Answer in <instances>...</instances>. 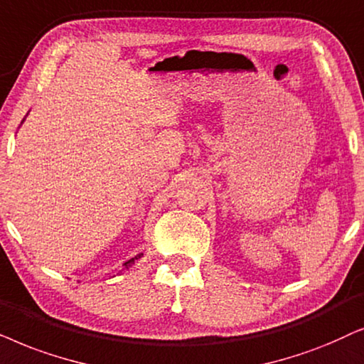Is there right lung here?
Wrapping results in <instances>:
<instances>
[{"mask_svg": "<svg viewBox=\"0 0 364 364\" xmlns=\"http://www.w3.org/2000/svg\"><path fill=\"white\" fill-rule=\"evenodd\" d=\"M138 258H141V255L134 256V258H132V259H128V261H126V263H124V266H126V268H129V266H132V264L134 263V259H138Z\"/></svg>", "mask_w": 364, "mask_h": 364, "instance_id": "add662e5", "label": "right lung"}]
</instances>
